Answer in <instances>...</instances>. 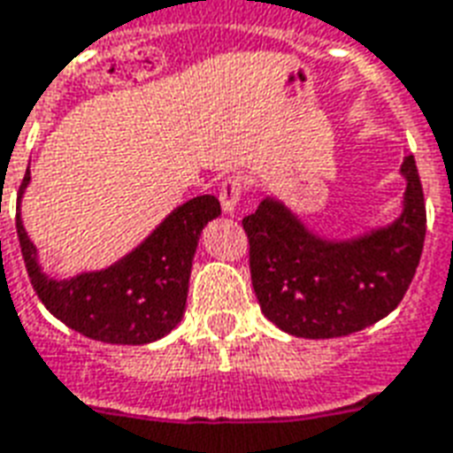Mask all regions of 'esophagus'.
<instances>
[{
  "mask_svg": "<svg viewBox=\"0 0 453 453\" xmlns=\"http://www.w3.org/2000/svg\"><path fill=\"white\" fill-rule=\"evenodd\" d=\"M243 188H246V180H243L241 173H231V176L222 178V183H219V203H222L224 212H236V204H239L241 195H243Z\"/></svg>",
  "mask_w": 453,
  "mask_h": 453,
  "instance_id": "obj_1",
  "label": "esophagus"
}]
</instances>
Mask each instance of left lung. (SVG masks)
Listing matches in <instances>:
<instances>
[{
  "label": "left lung",
  "instance_id": "1",
  "mask_svg": "<svg viewBox=\"0 0 453 453\" xmlns=\"http://www.w3.org/2000/svg\"><path fill=\"white\" fill-rule=\"evenodd\" d=\"M401 171L408 190L398 222L357 241L316 239L285 204L270 197L243 217L253 289L277 328L296 338H340L372 326L401 303L427 231L412 154Z\"/></svg>",
  "mask_w": 453,
  "mask_h": 453
}]
</instances>
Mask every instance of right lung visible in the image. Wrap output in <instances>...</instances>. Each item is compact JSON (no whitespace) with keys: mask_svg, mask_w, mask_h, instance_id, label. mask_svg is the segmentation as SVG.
<instances>
[{"mask_svg":"<svg viewBox=\"0 0 453 453\" xmlns=\"http://www.w3.org/2000/svg\"><path fill=\"white\" fill-rule=\"evenodd\" d=\"M31 173L21 180L28 186ZM222 212L214 195L180 204L150 239L101 273L52 280L41 273L35 246L16 214L21 256L35 295L72 331L113 345H147L176 328L188 299V280L200 231Z\"/></svg>","mask_w":453,"mask_h":453,"instance_id":"right-lung-1","label":"right lung"}]
</instances>
